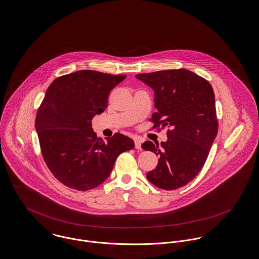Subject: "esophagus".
<instances>
[{
	"label": "esophagus",
	"instance_id": "34e87169",
	"mask_svg": "<svg viewBox=\"0 0 259 259\" xmlns=\"http://www.w3.org/2000/svg\"><path fill=\"white\" fill-rule=\"evenodd\" d=\"M135 148L136 149H141V140L136 138L135 139Z\"/></svg>",
	"mask_w": 259,
	"mask_h": 259
}]
</instances>
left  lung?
I'll list each match as a JSON object with an SVG mask.
<instances>
[{
	"instance_id": "1",
	"label": "left lung",
	"mask_w": 259,
	"mask_h": 259,
	"mask_svg": "<svg viewBox=\"0 0 259 259\" xmlns=\"http://www.w3.org/2000/svg\"><path fill=\"white\" fill-rule=\"evenodd\" d=\"M154 90L153 128L167 126V141L143 143L159 156L147 179L164 190L189 183L202 169L217 135L214 92L204 78L185 70H165L135 76Z\"/></svg>"
}]
</instances>
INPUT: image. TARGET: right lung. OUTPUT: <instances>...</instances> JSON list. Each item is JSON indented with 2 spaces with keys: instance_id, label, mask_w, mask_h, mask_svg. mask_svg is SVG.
<instances>
[{
  "instance_id": "add662e5",
  "label": "right lung",
  "mask_w": 259,
  "mask_h": 259,
  "mask_svg": "<svg viewBox=\"0 0 259 259\" xmlns=\"http://www.w3.org/2000/svg\"><path fill=\"white\" fill-rule=\"evenodd\" d=\"M126 75L81 70L55 79L46 91L35 127L42 155L64 185L86 191L109 177L117 157L134 148L120 133L104 141L92 129V118L107 108L110 91Z\"/></svg>"
}]
</instances>
